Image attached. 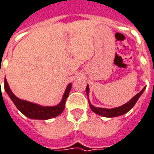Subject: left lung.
Segmentation results:
<instances>
[{"instance_id": "obj_1", "label": "left lung", "mask_w": 154, "mask_h": 154, "mask_svg": "<svg viewBox=\"0 0 154 154\" xmlns=\"http://www.w3.org/2000/svg\"><path fill=\"white\" fill-rule=\"evenodd\" d=\"M146 89V87H144L143 89L141 90L139 93H137L134 97H133L131 99H130L128 103H126V104L119 106V107L113 108V109H106V108H99V107H95L94 106H92L90 103L89 99H88V102H89L90 107L91 109V110L93 112H94L95 114H98V115H101L103 117H106V118H113V117H117L120 116V115H122V114H126L130 110H131L134 106L135 105V103H137V99L140 98V96L141 95V94L143 93L144 91ZM86 91H87V96L89 95V86L87 84V88H86Z\"/></svg>"}]
</instances>
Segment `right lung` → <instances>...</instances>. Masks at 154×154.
<instances>
[{
  "mask_svg": "<svg viewBox=\"0 0 154 154\" xmlns=\"http://www.w3.org/2000/svg\"><path fill=\"white\" fill-rule=\"evenodd\" d=\"M4 86H5V91H6V93L8 94V96L10 97L15 106L22 114L28 117V119H40V120L50 119L60 115L64 110L66 100H67V98L68 97V94H69L71 89V83H69L66 88L62 100L57 106H43L30 103L28 101L22 100V99L17 98V96H15L14 94L12 92V91L8 87V83L6 80V79H5Z\"/></svg>",
  "mask_w": 154,
  "mask_h": 154,
  "instance_id": "1",
  "label": "right lung"
}]
</instances>
